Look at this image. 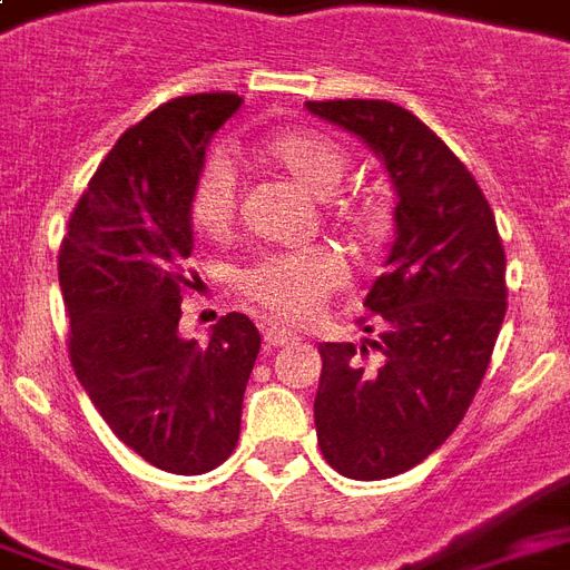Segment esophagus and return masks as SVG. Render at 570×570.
I'll return each instance as SVG.
<instances>
[{
	"label": "esophagus",
	"instance_id": "esophagus-1",
	"mask_svg": "<svg viewBox=\"0 0 570 570\" xmlns=\"http://www.w3.org/2000/svg\"><path fill=\"white\" fill-rule=\"evenodd\" d=\"M294 340H297V334H294V331H285V327H276V325H269L267 331H264V343H267V346H291V343H294Z\"/></svg>",
	"mask_w": 570,
	"mask_h": 570
}]
</instances>
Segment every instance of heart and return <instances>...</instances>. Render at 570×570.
Returning <instances> with one entry per match:
<instances>
[{
    "instance_id": "1",
    "label": "heart",
    "mask_w": 570,
    "mask_h": 570,
    "mask_svg": "<svg viewBox=\"0 0 570 570\" xmlns=\"http://www.w3.org/2000/svg\"><path fill=\"white\" fill-rule=\"evenodd\" d=\"M261 160L282 169L315 197H327L343 181L348 151L318 130L273 132L257 145ZM188 222L206 239H227L236 224V178L224 157H209L199 166L188 190ZM325 222L352 245L380 243L389 230V212L373 194L331 197ZM346 279V264L327 245L297 252H269L239 273V291L264 313L279 322H306Z\"/></svg>"
}]
</instances>
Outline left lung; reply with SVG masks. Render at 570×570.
Masks as SVG:
<instances>
[{"label": "left lung", "instance_id": "1", "mask_svg": "<svg viewBox=\"0 0 570 570\" xmlns=\"http://www.w3.org/2000/svg\"><path fill=\"white\" fill-rule=\"evenodd\" d=\"M355 132L397 190V239L361 322L373 340L322 343L315 434L348 480L416 468L459 428L507 313L495 212L438 132L385 99L306 102Z\"/></svg>", "mask_w": 570, "mask_h": 570}]
</instances>
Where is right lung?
<instances>
[{"mask_svg":"<svg viewBox=\"0 0 570 570\" xmlns=\"http://www.w3.org/2000/svg\"><path fill=\"white\" fill-rule=\"evenodd\" d=\"M236 94L178 97L132 124L90 178L66 227L57 273L69 361L115 438L160 471L206 473L236 450L261 334L227 313L206 346L178 334L197 285L188 190Z\"/></svg>","mask_w":570,"mask_h":570,"instance_id":"1","label":"right lung"}]
</instances>
